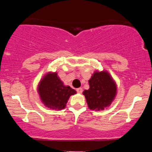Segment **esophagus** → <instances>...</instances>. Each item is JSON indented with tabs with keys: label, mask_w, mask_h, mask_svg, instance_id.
<instances>
[{
	"label": "esophagus",
	"mask_w": 152,
	"mask_h": 152,
	"mask_svg": "<svg viewBox=\"0 0 152 152\" xmlns=\"http://www.w3.org/2000/svg\"><path fill=\"white\" fill-rule=\"evenodd\" d=\"M76 92L78 93H80V94H81L83 92V89L81 88H77L76 89Z\"/></svg>",
	"instance_id": "obj_1"
}]
</instances>
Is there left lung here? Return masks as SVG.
<instances>
[{"instance_id": "obj_1", "label": "left lung", "mask_w": 152, "mask_h": 152, "mask_svg": "<svg viewBox=\"0 0 152 152\" xmlns=\"http://www.w3.org/2000/svg\"><path fill=\"white\" fill-rule=\"evenodd\" d=\"M89 84L90 89L83 92L89 108L99 110L108 106L116 94V86L108 73L95 72Z\"/></svg>"}]
</instances>
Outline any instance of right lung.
<instances>
[{
  "label": "right lung",
  "instance_id": "right-lung-1",
  "mask_svg": "<svg viewBox=\"0 0 152 152\" xmlns=\"http://www.w3.org/2000/svg\"><path fill=\"white\" fill-rule=\"evenodd\" d=\"M38 92L42 102L48 108L63 109L71 95L76 92L69 86H64L57 73H48L39 85Z\"/></svg>",
  "mask_w": 152,
  "mask_h": 152
}]
</instances>
